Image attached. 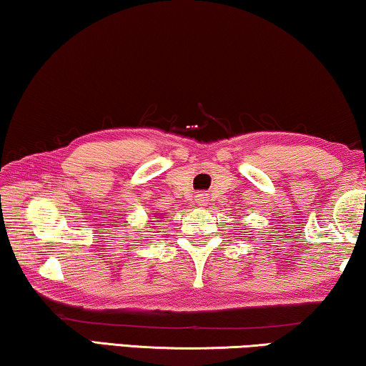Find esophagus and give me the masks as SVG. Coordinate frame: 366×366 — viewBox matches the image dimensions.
I'll list each match as a JSON object with an SVG mask.
<instances>
[{"mask_svg":"<svg viewBox=\"0 0 366 366\" xmlns=\"http://www.w3.org/2000/svg\"><path fill=\"white\" fill-rule=\"evenodd\" d=\"M195 202H197V205H200V207H204V205L209 204V195L204 194V192L197 194V195H195Z\"/></svg>","mask_w":366,"mask_h":366,"instance_id":"esophagus-1","label":"esophagus"}]
</instances>
